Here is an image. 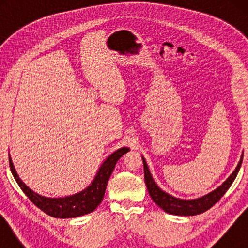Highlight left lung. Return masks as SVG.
Segmentation results:
<instances>
[{
  "label": "left lung",
  "mask_w": 248,
  "mask_h": 248,
  "mask_svg": "<svg viewBox=\"0 0 248 248\" xmlns=\"http://www.w3.org/2000/svg\"><path fill=\"white\" fill-rule=\"evenodd\" d=\"M143 159V158H142ZM243 157L240 159L239 164L237 165V167L232 175L227 178V181L223 183L221 186H219L218 188L215 191L209 193L208 195L202 196V198L196 199V200H181L176 199L174 196L167 194L164 191H161L158 187L157 184L154 182V179L151 177L150 171H149L147 162L143 159V168H144V181L147 188L150 194L151 199L154 200L155 204H158L160 208L164 210L165 212L170 213V215L176 216H195L200 215V213L205 212L206 210L212 208L220 199L222 198L223 194L227 192V189L230 187V185L232 184V182L235 181L237 174H238L240 166H242Z\"/></svg>",
  "instance_id": "obj_1"
}]
</instances>
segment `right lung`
<instances>
[{
	"mask_svg": "<svg viewBox=\"0 0 248 248\" xmlns=\"http://www.w3.org/2000/svg\"><path fill=\"white\" fill-rule=\"evenodd\" d=\"M128 150H130L128 148H122L120 150L115 151L114 154H111L105 160L104 164L101 165L96 178L93 179V184L88 186V188L78 193L76 195L66 196V198L61 199L44 198V196H40L37 193L32 192L19 178L10 157L9 164L13 177H15L16 183H18L20 188L22 189L23 193L28 196L30 201L37 208H39L42 211L47 213L50 217H54V218H76V217H80L93 212L99 205V203L103 201L108 179H109L111 172L114 170L115 165H116L118 159L124 154H126Z\"/></svg>",
	"mask_w": 248,
	"mask_h": 248,
	"instance_id": "1",
	"label": "right lung"
}]
</instances>
